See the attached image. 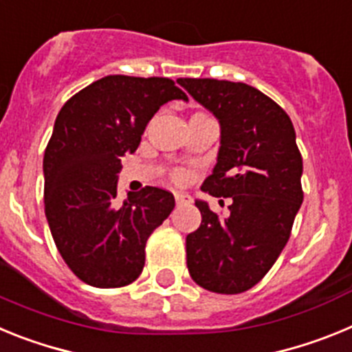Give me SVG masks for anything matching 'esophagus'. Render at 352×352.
<instances>
[{
  "instance_id": "1",
  "label": "esophagus",
  "mask_w": 352,
  "mask_h": 352,
  "mask_svg": "<svg viewBox=\"0 0 352 352\" xmlns=\"http://www.w3.org/2000/svg\"><path fill=\"white\" fill-rule=\"evenodd\" d=\"M174 199H176V204H178V206L192 203V197L188 194H185V192H174Z\"/></svg>"
}]
</instances>
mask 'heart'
I'll return each instance as SVG.
<instances>
[{
	"mask_svg": "<svg viewBox=\"0 0 352 352\" xmlns=\"http://www.w3.org/2000/svg\"><path fill=\"white\" fill-rule=\"evenodd\" d=\"M182 178H183L182 174H179V173H178V174H176V179H182Z\"/></svg>",
	"mask_w": 352,
	"mask_h": 352,
	"instance_id": "obj_1",
	"label": "heart"
}]
</instances>
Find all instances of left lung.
<instances>
[{
  "label": "left lung",
  "instance_id": "left-lung-1",
  "mask_svg": "<svg viewBox=\"0 0 352 352\" xmlns=\"http://www.w3.org/2000/svg\"><path fill=\"white\" fill-rule=\"evenodd\" d=\"M178 84L220 125L217 164L203 190L231 197L226 219L195 201L203 222L186 236V266L201 287L238 294L275 264L303 203L296 132L284 109L254 86L217 79Z\"/></svg>",
  "mask_w": 352,
  "mask_h": 352
}]
</instances>
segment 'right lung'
I'll return each instance as SVG.
<instances>
[{"label": "right lung", "instance_id": "obj_1", "mask_svg": "<svg viewBox=\"0 0 352 352\" xmlns=\"http://www.w3.org/2000/svg\"><path fill=\"white\" fill-rule=\"evenodd\" d=\"M170 100H188L166 77L107 76L61 107L43 155V203L68 268L93 287H123L144 268L149 234L174 197L157 186L129 192L121 204V157L133 153L146 125Z\"/></svg>", "mask_w": 352, "mask_h": 352}]
</instances>
